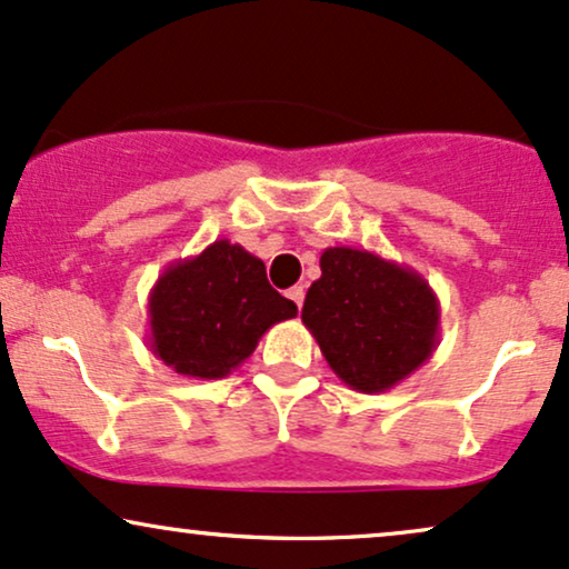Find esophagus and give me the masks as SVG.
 <instances>
[{
    "label": "esophagus",
    "mask_w": 569,
    "mask_h": 569,
    "mask_svg": "<svg viewBox=\"0 0 569 569\" xmlns=\"http://www.w3.org/2000/svg\"><path fill=\"white\" fill-rule=\"evenodd\" d=\"M287 298L292 300V303H296L298 308H303V298H306V290L303 287H290V290H287Z\"/></svg>",
    "instance_id": "34e87169"
}]
</instances>
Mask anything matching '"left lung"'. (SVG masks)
Here are the masks:
<instances>
[{
	"instance_id": "obj_1",
	"label": "left lung",
	"mask_w": 569,
	"mask_h": 569,
	"mask_svg": "<svg viewBox=\"0 0 569 569\" xmlns=\"http://www.w3.org/2000/svg\"><path fill=\"white\" fill-rule=\"evenodd\" d=\"M319 266L300 319L348 388L385 392L435 353L440 303L422 273L346 244L327 248Z\"/></svg>"
}]
</instances>
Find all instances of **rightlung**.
I'll list each match as a JSON object with an SVG mask.
<instances>
[{"label": "right lung", "instance_id": "add662e5", "mask_svg": "<svg viewBox=\"0 0 569 569\" xmlns=\"http://www.w3.org/2000/svg\"><path fill=\"white\" fill-rule=\"evenodd\" d=\"M147 300L150 350L194 380L227 377L256 350L266 329L298 313L269 284L261 258L229 240L173 261Z\"/></svg>", "mask_w": 569, "mask_h": 569}]
</instances>
